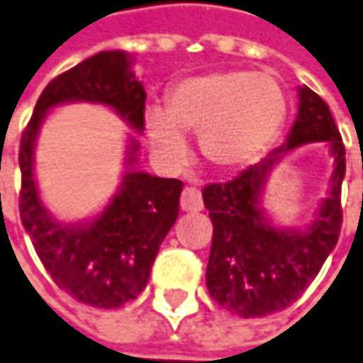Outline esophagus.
Returning a JSON list of instances; mask_svg holds the SVG:
<instances>
[{"label": "esophagus", "mask_w": 363, "mask_h": 363, "mask_svg": "<svg viewBox=\"0 0 363 363\" xmlns=\"http://www.w3.org/2000/svg\"><path fill=\"white\" fill-rule=\"evenodd\" d=\"M181 207L184 211H201L203 209V199L201 191L195 189V186H184L181 195Z\"/></svg>", "instance_id": "obj_1"}]
</instances>
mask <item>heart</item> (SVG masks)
<instances>
[{"label": "heart", "mask_w": 363, "mask_h": 363, "mask_svg": "<svg viewBox=\"0 0 363 363\" xmlns=\"http://www.w3.org/2000/svg\"><path fill=\"white\" fill-rule=\"evenodd\" d=\"M286 118L288 94L273 75L234 69L177 84L168 111L145 113V129L154 154L170 166L186 158V133H199L205 160L238 170L265 154Z\"/></svg>", "instance_id": "obj_1"}]
</instances>
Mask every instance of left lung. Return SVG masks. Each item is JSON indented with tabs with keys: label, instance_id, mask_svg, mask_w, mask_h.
Here are the masks:
<instances>
[{
	"label": "left lung",
	"instance_id": "obj_1",
	"mask_svg": "<svg viewBox=\"0 0 363 363\" xmlns=\"http://www.w3.org/2000/svg\"><path fill=\"white\" fill-rule=\"evenodd\" d=\"M312 141L330 143L335 172L329 197L304 232L277 230L259 211L261 186L281 150L248 166L232 181L211 182L203 189V203L213 224L207 289L230 312L255 318L291 306L337 245L343 224L345 147L327 102L310 88H300V113L284 150Z\"/></svg>",
	"mask_w": 363,
	"mask_h": 363
}]
</instances>
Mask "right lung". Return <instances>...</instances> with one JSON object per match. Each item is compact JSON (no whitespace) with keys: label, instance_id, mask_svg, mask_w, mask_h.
I'll use <instances>...</instances> for the list:
<instances>
[{"label":"right lung","instance_id":"right-lung-1","mask_svg":"<svg viewBox=\"0 0 363 363\" xmlns=\"http://www.w3.org/2000/svg\"><path fill=\"white\" fill-rule=\"evenodd\" d=\"M69 100L102 102L135 129L145 125V90L123 51H102L53 77L20 139V220L55 284L82 304L118 308L143 291L158 248L179 218L182 182L129 170L121 191L92 224L55 222L38 199L33 150L47 111ZM138 145H131L129 164Z\"/></svg>","mask_w":363,"mask_h":363}]
</instances>
